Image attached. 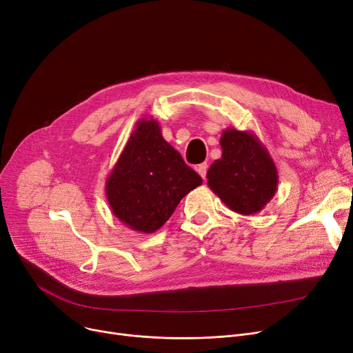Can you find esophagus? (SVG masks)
Here are the masks:
<instances>
[{"label": "esophagus", "mask_w": 353, "mask_h": 353, "mask_svg": "<svg viewBox=\"0 0 353 353\" xmlns=\"http://www.w3.org/2000/svg\"><path fill=\"white\" fill-rule=\"evenodd\" d=\"M196 170H197V173L203 177V179H206V173H208V164L206 163H201V164H199L197 167H196Z\"/></svg>", "instance_id": "1"}]
</instances>
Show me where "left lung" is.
I'll return each mask as SVG.
<instances>
[{"mask_svg":"<svg viewBox=\"0 0 353 353\" xmlns=\"http://www.w3.org/2000/svg\"><path fill=\"white\" fill-rule=\"evenodd\" d=\"M221 157L208 170V184L225 205L240 214L265 209L277 190V169L268 148L252 132L226 128Z\"/></svg>","mask_w":353,"mask_h":353,"instance_id":"8db88e82","label":"left lung"}]
</instances>
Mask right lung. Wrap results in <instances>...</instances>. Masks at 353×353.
I'll list each match as a JSON object with an SVG mask.
<instances>
[{
	"label": "right lung",
	"instance_id": "obj_1",
	"mask_svg": "<svg viewBox=\"0 0 353 353\" xmlns=\"http://www.w3.org/2000/svg\"><path fill=\"white\" fill-rule=\"evenodd\" d=\"M201 177L163 139L154 119H141L105 180L113 214L128 229L154 233Z\"/></svg>",
	"mask_w": 353,
	"mask_h": 353
}]
</instances>
